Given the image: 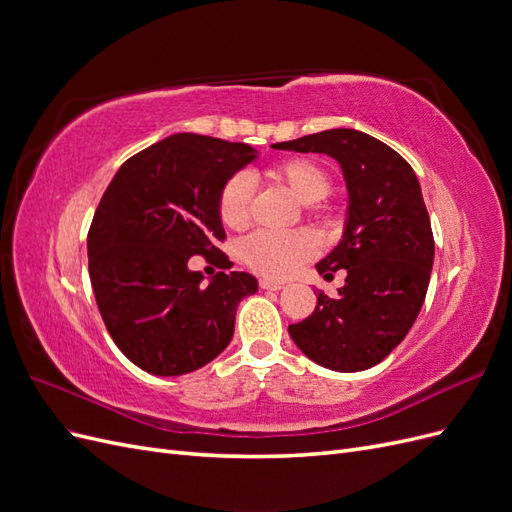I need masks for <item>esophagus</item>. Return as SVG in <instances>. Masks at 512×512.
Wrapping results in <instances>:
<instances>
[{
  "instance_id": "obj_1",
  "label": "esophagus",
  "mask_w": 512,
  "mask_h": 512,
  "mask_svg": "<svg viewBox=\"0 0 512 512\" xmlns=\"http://www.w3.org/2000/svg\"><path fill=\"white\" fill-rule=\"evenodd\" d=\"M260 288L262 290H282L284 284L280 282H271V280H260Z\"/></svg>"
}]
</instances>
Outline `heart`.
<instances>
[{
  "instance_id": "obj_1",
  "label": "heart",
  "mask_w": 512,
  "mask_h": 512,
  "mask_svg": "<svg viewBox=\"0 0 512 512\" xmlns=\"http://www.w3.org/2000/svg\"><path fill=\"white\" fill-rule=\"evenodd\" d=\"M269 179L299 200L301 205H316L327 198L331 177L318 162L307 158L282 160L267 170ZM252 181L245 175L230 177L218 196V213L226 228H243L250 220ZM318 252L316 239L305 230L292 232H254L239 245V256L256 273L282 280L297 271L305 260Z\"/></svg>"
}]
</instances>
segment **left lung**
I'll list each match as a JSON object with an SVG mask.
<instances>
[{
	"label": "left lung",
	"instance_id": "8db88e82",
	"mask_svg": "<svg viewBox=\"0 0 512 512\" xmlns=\"http://www.w3.org/2000/svg\"><path fill=\"white\" fill-rule=\"evenodd\" d=\"M273 149L324 153L346 181L344 235L316 269H346L331 299L322 290L312 316L288 333L314 363L352 374L378 365L408 335L421 312L431 267L433 232L412 166L378 138L337 128L275 143Z\"/></svg>",
	"mask_w": 512,
	"mask_h": 512
}]
</instances>
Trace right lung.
Returning a JSON list of instances; mask_svg holds the SVG:
<instances>
[{"label":"right lung","mask_w":512,"mask_h":512,"mask_svg":"<svg viewBox=\"0 0 512 512\" xmlns=\"http://www.w3.org/2000/svg\"><path fill=\"white\" fill-rule=\"evenodd\" d=\"M258 158L245 143L181 132L123 162L87 237L96 303L117 348L153 376L205 367L235 333L256 277L192 271V256H220L224 183Z\"/></svg>","instance_id":"right-lung-1"}]
</instances>
